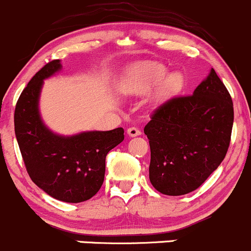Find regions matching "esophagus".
<instances>
[{
    "mask_svg": "<svg viewBox=\"0 0 251 251\" xmlns=\"http://www.w3.org/2000/svg\"><path fill=\"white\" fill-rule=\"evenodd\" d=\"M141 130H138L137 127H130L127 128V135L131 136V137H136V136L141 135Z\"/></svg>",
    "mask_w": 251,
    "mask_h": 251,
    "instance_id": "esophagus-1",
    "label": "esophagus"
}]
</instances>
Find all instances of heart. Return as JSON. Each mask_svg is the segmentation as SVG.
Here are the masks:
<instances>
[{
	"mask_svg": "<svg viewBox=\"0 0 251 251\" xmlns=\"http://www.w3.org/2000/svg\"><path fill=\"white\" fill-rule=\"evenodd\" d=\"M166 73L168 69L158 63H137L128 68L121 81L120 88L127 95H143L159 85L156 100H168L183 88L184 80L181 73L175 72L168 75Z\"/></svg>",
	"mask_w": 251,
	"mask_h": 251,
	"instance_id": "obj_1",
	"label": "heart"
}]
</instances>
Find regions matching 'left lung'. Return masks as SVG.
Returning <instances> with one entry per match:
<instances>
[{"instance_id": "1", "label": "left lung", "mask_w": 251, "mask_h": 251, "mask_svg": "<svg viewBox=\"0 0 251 251\" xmlns=\"http://www.w3.org/2000/svg\"><path fill=\"white\" fill-rule=\"evenodd\" d=\"M233 103L214 69L193 95L161 104L144 127L151 146L149 179L166 196H183L206 181L226 156Z\"/></svg>"}]
</instances>
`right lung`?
Masks as SVG:
<instances>
[{
  "mask_svg": "<svg viewBox=\"0 0 251 251\" xmlns=\"http://www.w3.org/2000/svg\"><path fill=\"white\" fill-rule=\"evenodd\" d=\"M62 69L47 63L23 90L14 111V131L30 178L48 196L65 203L92 198L102 187L105 156L124 141V128L86 131L73 136L52 132L42 121L39 100L45 78Z\"/></svg>",
  "mask_w": 251,
  "mask_h": 251,
  "instance_id": "obj_1",
  "label": "right lung"
}]
</instances>
